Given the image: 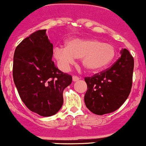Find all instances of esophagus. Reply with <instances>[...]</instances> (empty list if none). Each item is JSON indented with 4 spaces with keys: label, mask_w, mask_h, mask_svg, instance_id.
Instances as JSON below:
<instances>
[{
    "label": "esophagus",
    "mask_w": 146,
    "mask_h": 146,
    "mask_svg": "<svg viewBox=\"0 0 146 146\" xmlns=\"http://www.w3.org/2000/svg\"><path fill=\"white\" fill-rule=\"evenodd\" d=\"M79 77L78 76H73V81H77V80H79Z\"/></svg>",
    "instance_id": "34e87169"
}]
</instances>
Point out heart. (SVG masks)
Returning <instances> with one entry per match:
<instances>
[{"mask_svg":"<svg viewBox=\"0 0 146 146\" xmlns=\"http://www.w3.org/2000/svg\"><path fill=\"white\" fill-rule=\"evenodd\" d=\"M53 53L63 68L73 64L76 58H81L82 65L86 70L98 72L112 63L116 52L112 45L100 40L74 38L66 42V47L56 46Z\"/></svg>","mask_w":146,"mask_h":146,"instance_id":"obj_1","label":"heart"}]
</instances>
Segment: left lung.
<instances>
[{
    "instance_id": "1",
    "label": "left lung",
    "mask_w": 146,
    "mask_h": 146,
    "mask_svg": "<svg viewBox=\"0 0 146 146\" xmlns=\"http://www.w3.org/2000/svg\"><path fill=\"white\" fill-rule=\"evenodd\" d=\"M121 53V57L111 67L84 78L88 87L85 103L96 115L116 111L131 93L134 59L127 49H123Z\"/></svg>"
}]
</instances>
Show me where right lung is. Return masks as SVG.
<instances>
[{
  "instance_id": "obj_1",
  "label": "right lung",
  "mask_w": 146,
  "mask_h": 146,
  "mask_svg": "<svg viewBox=\"0 0 146 146\" xmlns=\"http://www.w3.org/2000/svg\"><path fill=\"white\" fill-rule=\"evenodd\" d=\"M46 30L33 33L15 50L13 76L21 100L32 112L41 116L56 114L63 103V92L72 76L56 68L53 44Z\"/></svg>"
}]
</instances>
